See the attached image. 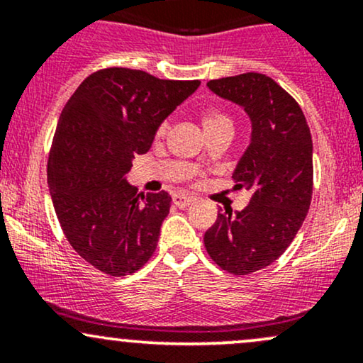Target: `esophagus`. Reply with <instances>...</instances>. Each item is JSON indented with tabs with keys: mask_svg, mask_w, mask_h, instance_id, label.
<instances>
[{
	"mask_svg": "<svg viewBox=\"0 0 363 363\" xmlns=\"http://www.w3.org/2000/svg\"><path fill=\"white\" fill-rule=\"evenodd\" d=\"M172 201L177 208H186L194 201V198H193V196H186V194H174Z\"/></svg>",
	"mask_w": 363,
	"mask_h": 363,
	"instance_id": "esophagus-1",
	"label": "esophagus"
}]
</instances>
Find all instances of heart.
<instances>
[{
  "label": "heart",
  "instance_id": "obj_1",
  "mask_svg": "<svg viewBox=\"0 0 363 363\" xmlns=\"http://www.w3.org/2000/svg\"><path fill=\"white\" fill-rule=\"evenodd\" d=\"M201 121H203V128H205V131L206 129H211L216 126H223V124H232V121L228 119L223 112L215 111V109H208L203 112ZM167 129H169V121L160 123V126L157 128V136H164L165 133H167Z\"/></svg>",
  "mask_w": 363,
  "mask_h": 363
}]
</instances>
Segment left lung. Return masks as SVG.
I'll return each instance as SVG.
<instances>
[{"label": "left lung", "mask_w": 363, "mask_h": 363, "mask_svg": "<svg viewBox=\"0 0 363 363\" xmlns=\"http://www.w3.org/2000/svg\"><path fill=\"white\" fill-rule=\"evenodd\" d=\"M206 86L242 107L251 140L237 162L235 189L251 193L242 211L227 210L205 234V247L220 268L249 274L285 252L306 220L312 198V138L298 104L261 73L211 80Z\"/></svg>", "instance_id": "8db88e82"}]
</instances>
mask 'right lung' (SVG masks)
Here are the masks:
<instances>
[{
	"instance_id": "right-lung-1",
	"label": "right lung",
	"mask_w": 363,
	"mask_h": 363,
	"mask_svg": "<svg viewBox=\"0 0 363 363\" xmlns=\"http://www.w3.org/2000/svg\"><path fill=\"white\" fill-rule=\"evenodd\" d=\"M199 85L107 68L85 78L66 102L49 153V191L68 242L99 272L126 277L155 252L172 198L165 191L138 194L126 174Z\"/></svg>"
}]
</instances>
